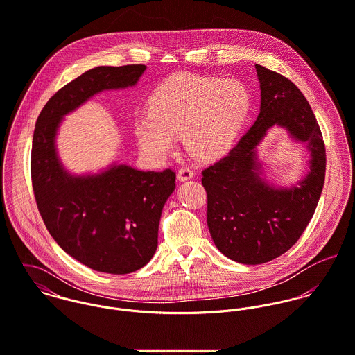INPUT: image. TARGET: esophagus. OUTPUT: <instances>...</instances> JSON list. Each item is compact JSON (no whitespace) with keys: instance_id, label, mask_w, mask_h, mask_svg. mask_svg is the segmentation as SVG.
Wrapping results in <instances>:
<instances>
[{"instance_id":"esophagus-1","label":"esophagus","mask_w":355,"mask_h":355,"mask_svg":"<svg viewBox=\"0 0 355 355\" xmlns=\"http://www.w3.org/2000/svg\"><path fill=\"white\" fill-rule=\"evenodd\" d=\"M178 180L181 182H185V181H189L193 178V170L189 168V167H182L178 170V174H177Z\"/></svg>"}]
</instances>
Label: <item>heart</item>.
I'll return each mask as SVG.
<instances>
[{
  "mask_svg": "<svg viewBox=\"0 0 355 355\" xmlns=\"http://www.w3.org/2000/svg\"><path fill=\"white\" fill-rule=\"evenodd\" d=\"M251 111V92L240 79L180 73L153 89L133 130L142 152L155 160L171 155L181 135L193 157L213 162L232 150Z\"/></svg>",
  "mask_w": 355,
  "mask_h": 355,
  "instance_id": "heart-1",
  "label": "heart"
}]
</instances>
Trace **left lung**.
<instances>
[{"mask_svg":"<svg viewBox=\"0 0 355 355\" xmlns=\"http://www.w3.org/2000/svg\"><path fill=\"white\" fill-rule=\"evenodd\" d=\"M261 108L255 123L220 160L203 171L207 225L229 259L261 265L286 252L302 236L318 205L325 180V145L302 92L279 72L255 66ZM275 125L309 152L308 173L289 187L266 178L257 145Z\"/></svg>","mask_w":355,"mask_h":355,"instance_id":"8db88e82","label":"left lung"}]
</instances>
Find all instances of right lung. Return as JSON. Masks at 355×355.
Segmentation results:
<instances>
[{
  "label": "right lung",
  "instance_id": "obj_1",
  "mask_svg": "<svg viewBox=\"0 0 355 355\" xmlns=\"http://www.w3.org/2000/svg\"><path fill=\"white\" fill-rule=\"evenodd\" d=\"M145 70L132 64L83 72L49 98L35 123L31 180L40 214L56 243L96 272L128 275L152 259L175 173L114 162L96 174H73L58 153L56 139L66 115L104 90L136 86Z\"/></svg>",
  "mask_w": 355,
  "mask_h": 355
}]
</instances>
